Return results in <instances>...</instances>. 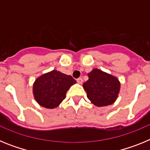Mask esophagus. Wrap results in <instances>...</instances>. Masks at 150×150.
<instances>
[{
  "mask_svg": "<svg viewBox=\"0 0 150 150\" xmlns=\"http://www.w3.org/2000/svg\"><path fill=\"white\" fill-rule=\"evenodd\" d=\"M76 82H77L79 84H82L83 82V80L81 77H79V78H78V79H76Z\"/></svg>",
  "mask_w": 150,
  "mask_h": 150,
  "instance_id": "34e87169",
  "label": "esophagus"
}]
</instances>
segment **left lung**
I'll list each match as a JSON object with an SVG mask.
<instances>
[{
  "instance_id": "8db88e82",
  "label": "left lung",
  "mask_w": 150,
  "mask_h": 150,
  "mask_svg": "<svg viewBox=\"0 0 150 150\" xmlns=\"http://www.w3.org/2000/svg\"><path fill=\"white\" fill-rule=\"evenodd\" d=\"M88 80L83 83V88L91 103L97 107L114 103L120 89L117 78L98 69H93L88 73Z\"/></svg>"
}]
</instances>
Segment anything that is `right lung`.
Listing matches in <instances>:
<instances>
[{
  "mask_svg": "<svg viewBox=\"0 0 150 150\" xmlns=\"http://www.w3.org/2000/svg\"><path fill=\"white\" fill-rule=\"evenodd\" d=\"M76 80L70 75L53 70L36 79L33 86L34 98L40 106L53 109L66 98V93Z\"/></svg>",
  "mask_w": 150,
  "mask_h": 150,
  "instance_id": "right-lung-1",
  "label": "right lung"
}]
</instances>
